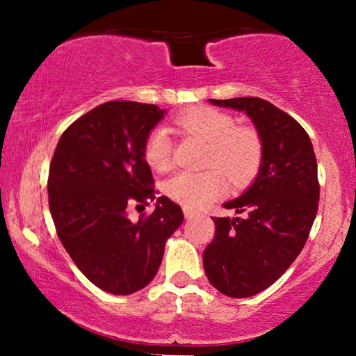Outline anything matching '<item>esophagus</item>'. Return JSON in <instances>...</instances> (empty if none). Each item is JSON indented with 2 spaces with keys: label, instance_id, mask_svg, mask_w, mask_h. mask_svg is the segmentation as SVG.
<instances>
[{
  "label": "esophagus",
  "instance_id": "obj_1",
  "mask_svg": "<svg viewBox=\"0 0 356 356\" xmlns=\"http://www.w3.org/2000/svg\"><path fill=\"white\" fill-rule=\"evenodd\" d=\"M184 215H185L186 220H191V218H195V216H196L197 213L193 212L191 209H184Z\"/></svg>",
  "mask_w": 356,
  "mask_h": 356
}]
</instances>
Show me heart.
Masks as SVG:
<instances>
[{
	"label": "heart",
	"instance_id": "heart-1",
	"mask_svg": "<svg viewBox=\"0 0 356 356\" xmlns=\"http://www.w3.org/2000/svg\"><path fill=\"white\" fill-rule=\"evenodd\" d=\"M176 124L186 134L207 143L202 172H177L165 182L166 196L186 209H201L221 196L226 180L243 185L254 177L262 163L264 144L257 130L236 125L225 111L197 106L180 114ZM172 143L163 127L149 131L143 146V156L154 171L163 172L172 163Z\"/></svg>",
	"mask_w": 356,
	"mask_h": 356
}]
</instances>
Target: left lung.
<instances>
[{
  "mask_svg": "<svg viewBox=\"0 0 356 356\" xmlns=\"http://www.w3.org/2000/svg\"><path fill=\"white\" fill-rule=\"evenodd\" d=\"M210 104L245 111L264 144L254 182L225 204L243 216H215V237L202 254L210 284L227 297L246 298L272 286L303 250L318 207L317 160L305 129L270 102Z\"/></svg>",
  "mask_w": 356,
  "mask_h": 356,
  "instance_id": "obj_1",
  "label": "left lung"
}]
</instances>
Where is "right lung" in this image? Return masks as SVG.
<instances>
[{
    "label": "right lung",
    "mask_w": 356,
    "mask_h": 356,
    "mask_svg": "<svg viewBox=\"0 0 356 356\" xmlns=\"http://www.w3.org/2000/svg\"><path fill=\"white\" fill-rule=\"evenodd\" d=\"M165 110L113 100L76 119L59 138L48 172V206L72 261L102 291L130 295L159 272L165 243L184 213L170 197L138 221L129 210L155 200L143 156L146 136Z\"/></svg>",
    "instance_id": "right-lung-1"
}]
</instances>
